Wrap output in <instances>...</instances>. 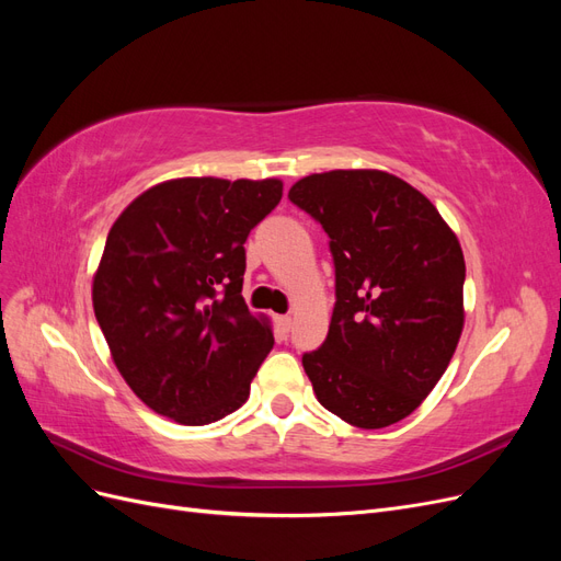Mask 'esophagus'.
Wrapping results in <instances>:
<instances>
[{
	"label": "esophagus",
	"instance_id": "obj_1",
	"mask_svg": "<svg viewBox=\"0 0 561 561\" xmlns=\"http://www.w3.org/2000/svg\"><path fill=\"white\" fill-rule=\"evenodd\" d=\"M276 328L280 334H287L293 328V318L290 316H276Z\"/></svg>",
	"mask_w": 561,
	"mask_h": 561
}]
</instances>
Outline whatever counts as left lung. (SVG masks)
<instances>
[{
	"label": "left lung",
	"instance_id": "1",
	"mask_svg": "<svg viewBox=\"0 0 561 561\" xmlns=\"http://www.w3.org/2000/svg\"><path fill=\"white\" fill-rule=\"evenodd\" d=\"M287 196L322 225L334 257L328 339L301 358L313 393L355 428L393 426L428 398L461 339V243L426 196L375 168L313 173Z\"/></svg>",
	"mask_w": 561,
	"mask_h": 561
}]
</instances>
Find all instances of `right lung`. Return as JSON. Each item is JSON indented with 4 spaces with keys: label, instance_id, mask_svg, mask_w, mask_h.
<instances>
[{
    "label": "right lung",
    "instance_id": "add662e5",
    "mask_svg": "<svg viewBox=\"0 0 561 561\" xmlns=\"http://www.w3.org/2000/svg\"><path fill=\"white\" fill-rule=\"evenodd\" d=\"M280 196L276 178H178L116 217L93 311L118 375L149 410L206 426L248 400L274 332L241 295L243 243Z\"/></svg>",
    "mask_w": 561,
    "mask_h": 561
}]
</instances>
